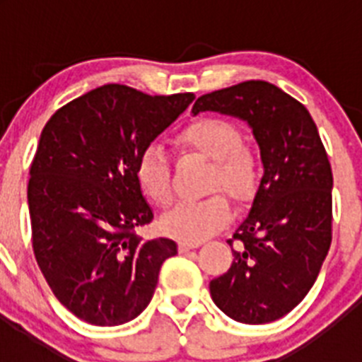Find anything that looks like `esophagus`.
<instances>
[{"label": "esophagus", "instance_id": "esophagus-1", "mask_svg": "<svg viewBox=\"0 0 362 362\" xmlns=\"http://www.w3.org/2000/svg\"><path fill=\"white\" fill-rule=\"evenodd\" d=\"M201 245H203L201 241H179V250L187 252V250H190V248H197V246H201Z\"/></svg>", "mask_w": 362, "mask_h": 362}]
</instances>
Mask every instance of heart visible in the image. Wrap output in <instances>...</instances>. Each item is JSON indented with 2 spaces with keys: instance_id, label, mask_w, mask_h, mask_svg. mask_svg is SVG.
I'll list each match as a JSON object with an SVG mask.
<instances>
[{
  "instance_id": "b5f03b06",
  "label": "heart",
  "mask_w": 362,
  "mask_h": 362,
  "mask_svg": "<svg viewBox=\"0 0 362 362\" xmlns=\"http://www.w3.org/2000/svg\"><path fill=\"white\" fill-rule=\"evenodd\" d=\"M177 145L212 159L210 187H223L235 199H248L261 175L259 156L243 141L241 130L230 121L204 116L192 121L177 134ZM136 181L143 196L165 206L172 199V170L165 150L150 143L136 159ZM232 206L225 194L199 201H179L161 217L163 232L183 241H201L226 225Z\"/></svg>"
}]
</instances>
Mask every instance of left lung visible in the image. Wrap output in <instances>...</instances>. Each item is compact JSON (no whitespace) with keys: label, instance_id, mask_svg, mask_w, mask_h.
Wrapping results in <instances>:
<instances>
[{"label":"left lung","instance_id":"left-lung-1","mask_svg":"<svg viewBox=\"0 0 362 362\" xmlns=\"http://www.w3.org/2000/svg\"><path fill=\"white\" fill-rule=\"evenodd\" d=\"M252 129L263 161L250 212L235 228L232 267L210 281L217 308L245 325L292 312L313 286L332 243V166L305 105L268 81H245L197 99Z\"/></svg>","mask_w":362,"mask_h":362}]
</instances>
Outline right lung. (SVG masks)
I'll list each match as a JSON object with an SVG mask.
<instances>
[{"label":"right lung","instance_id":"obj_1","mask_svg":"<svg viewBox=\"0 0 362 362\" xmlns=\"http://www.w3.org/2000/svg\"><path fill=\"white\" fill-rule=\"evenodd\" d=\"M196 95H148L103 85L47 121L28 179L32 248L50 290L95 326H117L148 306L172 239L143 241L153 219L136 159Z\"/></svg>","mask_w":362,"mask_h":362}]
</instances>
